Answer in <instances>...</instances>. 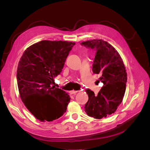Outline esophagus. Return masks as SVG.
I'll list each match as a JSON object with an SVG mask.
<instances>
[{
	"label": "esophagus",
	"instance_id": "1",
	"mask_svg": "<svg viewBox=\"0 0 150 150\" xmlns=\"http://www.w3.org/2000/svg\"><path fill=\"white\" fill-rule=\"evenodd\" d=\"M77 92H78V91H74V90H72V91H71L69 92L71 94H76L77 93Z\"/></svg>",
	"mask_w": 150,
	"mask_h": 150
}]
</instances>
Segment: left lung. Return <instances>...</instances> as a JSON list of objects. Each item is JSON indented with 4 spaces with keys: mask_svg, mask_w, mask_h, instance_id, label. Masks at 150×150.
Instances as JSON below:
<instances>
[{
    "mask_svg": "<svg viewBox=\"0 0 150 150\" xmlns=\"http://www.w3.org/2000/svg\"><path fill=\"white\" fill-rule=\"evenodd\" d=\"M81 44L96 51L93 72L101 75L98 81L104 84L98 95L86 89L89 99L84 111L89 116L101 119L114 113L123 99L127 82L125 66L120 54L106 41L94 39Z\"/></svg>",
    "mask_w": 150,
    "mask_h": 150,
    "instance_id": "left-lung-1",
    "label": "left lung"
}]
</instances>
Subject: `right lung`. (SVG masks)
I'll list each match as a JSON object with an SVG mask.
<instances>
[{
	"instance_id": "obj_1",
	"label": "right lung",
	"mask_w": 150,
	"mask_h": 150,
	"mask_svg": "<svg viewBox=\"0 0 150 150\" xmlns=\"http://www.w3.org/2000/svg\"><path fill=\"white\" fill-rule=\"evenodd\" d=\"M74 45L62 40H42L27 48L19 62L17 81L20 97L40 121H52L66 112L71 98L53 84Z\"/></svg>"
}]
</instances>
